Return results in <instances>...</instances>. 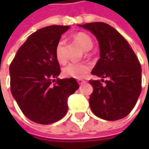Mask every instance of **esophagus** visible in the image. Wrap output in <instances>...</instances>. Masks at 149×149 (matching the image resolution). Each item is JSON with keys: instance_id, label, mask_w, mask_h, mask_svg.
<instances>
[{"instance_id": "34e87169", "label": "esophagus", "mask_w": 149, "mask_h": 149, "mask_svg": "<svg viewBox=\"0 0 149 149\" xmlns=\"http://www.w3.org/2000/svg\"><path fill=\"white\" fill-rule=\"evenodd\" d=\"M77 83L79 84V85H82V84H84L85 83V81H84V80H80V79H79V80H77Z\"/></svg>"}]
</instances>
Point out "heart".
<instances>
[{
	"label": "heart",
	"instance_id": "obj_1",
	"mask_svg": "<svg viewBox=\"0 0 149 149\" xmlns=\"http://www.w3.org/2000/svg\"><path fill=\"white\" fill-rule=\"evenodd\" d=\"M75 40L81 45L85 51H89L92 48L93 42L91 38L84 33H78L74 36ZM55 56L57 60L64 64L66 61L65 54V40H60L55 48ZM90 71V65L88 63H70L63 69V73L66 77H73L77 79L84 78L88 72Z\"/></svg>",
	"mask_w": 149,
	"mask_h": 149
}]
</instances>
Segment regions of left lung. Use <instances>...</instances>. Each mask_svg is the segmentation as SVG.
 Segmentation results:
<instances>
[{
    "label": "left lung",
    "mask_w": 149,
    "mask_h": 149,
    "mask_svg": "<svg viewBox=\"0 0 149 149\" xmlns=\"http://www.w3.org/2000/svg\"><path fill=\"white\" fill-rule=\"evenodd\" d=\"M97 38L100 58L91 73L103 79L91 80L93 87L89 103L92 112L107 121L128 116L141 91V67L127 40L112 26L104 22L78 25ZM107 78L104 84L103 78Z\"/></svg>",
    "instance_id": "obj_1"
}]
</instances>
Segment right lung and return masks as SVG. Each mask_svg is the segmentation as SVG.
Returning <instances> with one entry per match:
<instances>
[{
	"label": "right lung",
	"mask_w": 149,
	"mask_h": 149,
	"mask_svg": "<svg viewBox=\"0 0 149 149\" xmlns=\"http://www.w3.org/2000/svg\"><path fill=\"white\" fill-rule=\"evenodd\" d=\"M69 28L50 26L36 31L19 47L10 65L12 95L23 114L36 123L51 124L64 117L68 97L79 88L73 77L58 78L60 69L55 48Z\"/></svg>",
	"instance_id": "obj_1"
}]
</instances>
